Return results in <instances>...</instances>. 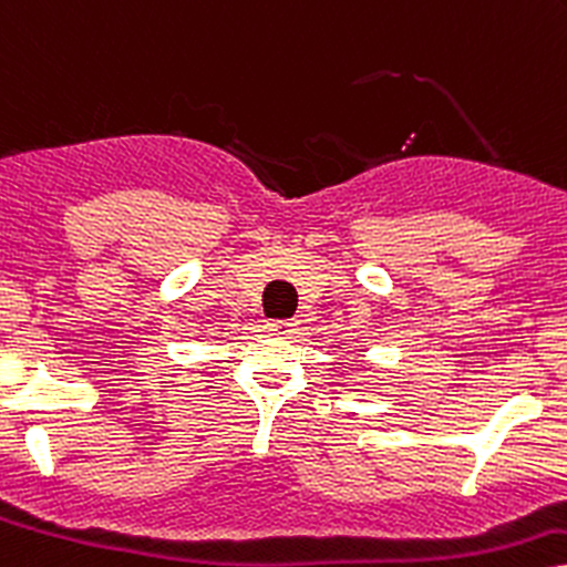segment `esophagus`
Instances as JSON below:
<instances>
[{
	"label": "esophagus",
	"instance_id": "1",
	"mask_svg": "<svg viewBox=\"0 0 567 567\" xmlns=\"http://www.w3.org/2000/svg\"><path fill=\"white\" fill-rule=\"evenodd\" d=\"M295 326H297L295 320H268V323H265V331H268L270 337H278V339H289L291 333L297 331Z\"/></svg>",
	"mask_w": 567,
	"mask_h": 567
}]
</instances>
